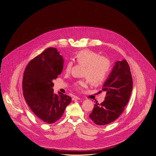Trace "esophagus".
<instances>
[{
    "mask_svg": "<svg viewBox=\"0 0 156 156\" xmlns=\"http://www.w3.org/2000/svg\"><path fill=\"white\" fill-rule=\"evenodd\" d=\"M80 98L77 97V96H74L72 98V100H80Z\"/></svg>",
    "mask_w": 156,
    "mask_h": 156,
    "instance_id": "1",
    "label": "esophagus"
}]
</instances>
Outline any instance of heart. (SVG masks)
Here are the masks:
<instances>
[{
    "mask_svg": "<svg viewBox=\"0 0 156 156\" xmlns=\"http://www.w3.org/2000/svg\"><path fill=\"white\" fill-rule=\"evenodd\" d=\"M74 58L78 64L85 66L83 76L87 78L91 83L96 84L102 82L110 70L109 60L106 57L100 56L99 53L90 50L80 51L76 54ZM72 65V61L67 62L65 72L66 73H70ZM86 85L87 82L83 80L73 83L74 87L78 90H82Z\"/></svg>",
    "mask_w": 156,
    "mask_h": 156,
    "instance_id": "obj_1",
    "label": "heart"
}]
</instances>
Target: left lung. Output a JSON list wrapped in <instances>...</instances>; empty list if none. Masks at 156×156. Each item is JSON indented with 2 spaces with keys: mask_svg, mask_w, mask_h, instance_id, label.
<instances>
[{
  "mask_svg": "<svg viewBox=\"0 0 156 156\" xmlns=\"http://www.w3.org/2000/svg\"><path fill=\"white\" fill-rule=\"evenodd\" d=\"M133 82L129 65L126 60L115 62L109 76L103 85L105 100L96 102L89 117L95 124L105 125L114 121L123 113L129 102Z\"/></svg>",
  "mask_w": 156,
  "mask_h": 156,
  "instance_id": "8db88e82",
  "label": "left lung"
}]
</instances>
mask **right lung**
Segmentation results:
<instances>
[{
	"instance_id": "1",
	"label": "right lung",
	"mask_w": 156,
	"mask_h": 156,
	"mask_svg": "<svg viewBox=\"0 0 156 156\" xmlns=\"http://www.w3.org/2000/svg\"><path fill=\"white\" fill-rule=\"evenodd\" d=\"M64 60L57 49L50 47L31 60L25 69L23 95L28 106L42 121L52 124L64 114L71 97L53 93L52 80L61 74Z\"/></svg>"
}]
</instances>
